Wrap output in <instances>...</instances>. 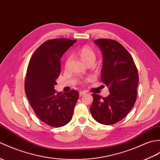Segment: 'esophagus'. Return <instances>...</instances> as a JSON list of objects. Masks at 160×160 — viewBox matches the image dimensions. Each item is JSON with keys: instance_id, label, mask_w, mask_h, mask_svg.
Listing matches in <instances>:
<instances>
[{"instance_id": "34e87169", "label": "esophagus", "mask_w": 160, "mask_h": 160, "mask_svg": "<svg viewBox=\"0 0 160 160\" xmlns=\"http://www.w3.org/2000/svg\"><path fill=\"white\" fill-rule=\"evenodd\" d=\"M85 94H86V92H84V91H80V92H79L80 97H82V96L85 95Z\"/></svg>"}]
</instances>
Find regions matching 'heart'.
<instances>
[{"label":"heart","instance_id":"heart-1","mask_svg":"<svg viewBox=\"0 0 160 160\" xmlns=\"http://www.w3.org/2000/svg\"><path fill=\"white\" fill-rule=\"evenodd\" d=\"M78 54L81 60L87 65L89 64V63L93 64L96 60L95 52L88 46H84L80 48L78 52ZM69 58H68L66 61V64L69 62Z\"/></svg>","mask_w":160,"mask_h":160}]
</instances>
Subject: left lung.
I'll return each mask as SVG.
<instances>
[{
    "label": "left lung",
    "instance_id": "8db88e82",
    "mask_svg": "<svg viewBox=\"0 0 160 160\" xmlns=\"http://www.w3.org/2000/svg\"><path fill=\"white\" fill-rule=\"evenodd\" d=\"M103 54L101 80L109 87L103 98L92 94L90 108L94 119L103 125H112L127 116L136 102L138 73L133 59L120 43L110 39L94 40Z\"/></svg>",
    "mask_w": 160,
    "mask_h": 160
}]
</instances>
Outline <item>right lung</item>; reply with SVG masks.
<instances>
[{"instance_id": "1", "label": "right lung", "mask_w": 160, "mask_h": 160, "mask_svg": "<svg viewBox=\"0 0 160 160\" xmlns=\"http://www.w3.org/2000/svg\"><path fill=\"white\" fill-rule=\"evenodd\" d=\"M76 40L57 38L43 43L30 59L25 78L26 95L39 119L54 128L71 121L78 91L57 92L54 85L61 73L60 59Z\"/></svg>"}]
</instances>
